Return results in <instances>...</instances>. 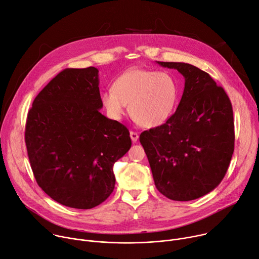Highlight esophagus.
<instances>
[{"mask_svg":"<svg viewBox=\"0 0 259 259\" xmlns=\"http://www.w3.org/2000/svg\"><path fill=\"white\" fill-rule=\"evenodd\" d=\"M130 137H131L133 143H136L137 139H138V133L135 132V131H130Z\"/></svg>","mask_w":259,"mask_h":259,"instance_id":"34e87169","label":"esophagus"}]
</instances>
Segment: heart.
<instances>
[{"label":"heart","mask_w":259,"mask_h":259,"mask_svg":"<svg viewBox=\"0 0 259 259\" xmlns=\"http://www.w3.org/2000/svg\"><path fill=\"white\" fill-rule=\"evenodd\" d=\"M179 95V83L170 73L133 68L115 79L113 90L102 93L101 100L111 119L121 120L129 105L135 122L153 128L172 115Z\"/></svg>","instance_id":"1"}]
</instances>
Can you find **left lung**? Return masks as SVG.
Returning a JSON list of instances; mask_svg holds the SVG:
<instances>
[{
  "label": "left lung",
  "mask_w": 259,
  "mask_h": 259,
  "mask_svg": "<svg viewBox=\"0 0 259 259\" xmlns=\"http://www.w3.org/2000/svg\"><path fill=\"white\" fill-rule=\"evenodd\" d=\"M185 78L183 96L165 124L144 131L155 186L169 199L188 201L213 191L223 180L234 150L230 100L208 73L175 62H157Z\"/></svg>",
  "instance_id": "obj_1"
}]
</instances>
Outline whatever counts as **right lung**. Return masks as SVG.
Here are the masks:
<instances>
[{
    "label": "right lung",
    "instance_id": "right-lung-1",
    "mask_svg": "<svg viewBox=\"0 0 259 259\" xmlns=\"http://www.w3.org/2000/svg\"><path fill=\"white\" fill-rule=\"evenodd\" d=\"M98 69L63 70L38 94L25 140L41 189L57 202L88 209L113 191V164L131 148L129 130L103 115Z\"/></svg>",
    "mask_w": 259,
    "mask_h": 259
}]
</instances>
